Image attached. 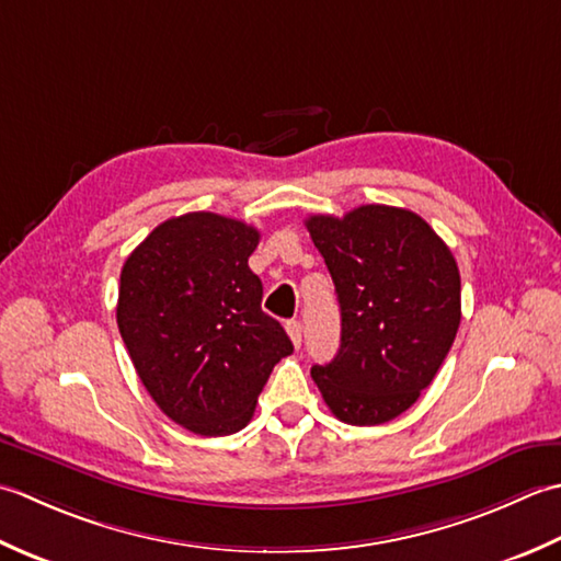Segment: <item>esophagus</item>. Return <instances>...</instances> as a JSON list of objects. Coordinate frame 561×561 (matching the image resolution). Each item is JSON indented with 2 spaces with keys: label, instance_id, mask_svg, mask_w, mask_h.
Segmentation results:
<instances>
[{
  "label": "esophagus",
  "instance_id": "34e87169",
  "mask_svg": "<svg viewBox=\"0 0 561 561\" xmlns=\"http://www.w3.org/2000/svg\"><path fill=\"white\" fill-rule=\"evenodd\" d=\"M285 331H288L293 346L300 348V346H302V324L297 322V319H290V322L285 324Z\"/></svg>",
  "mask_w": 561,
  "mask_h": 561
}]
</instances>
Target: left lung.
I'll return each mask as SVG.
<instances>
[{"mask_svg": "<svg viewBox=\"0 0 561 561\" xmlns=\"http://www.w3.org/2000/svg\"><path fill=\"white\" fill-rule=\"evenodd\" d=\"M305 225L341 307V348L312 380L344 424H387L433 382L460 327L453 251L424 217L392 205Z\"/></svg>", "mask_w": 561, "mask_h": 561, "instance_id": "1", "label": "left lung"}]
</instances>
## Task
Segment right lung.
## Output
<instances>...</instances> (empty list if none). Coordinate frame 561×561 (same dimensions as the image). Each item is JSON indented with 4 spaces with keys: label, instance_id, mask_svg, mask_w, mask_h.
Listing matches in <instances>:
<instances>
[{
    "label": "right lung",
    "instance_id": "right-lung-1",
    "mask_svg": "<svg viewBox=\"0 0 561 561\" xmlns=\"http://www.w3.org/2000/svg\"><path fill=\"white\" fill-rule=\"evenodd\" d=\"M259 230L217 213L171 217L121 271L116 319L145 390L198 436H230L293 344L261 310Z\"/></svg>",
    "mask_w": 561,
    "mask_h": 561
}]
</instances>
